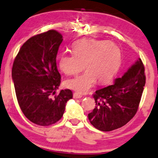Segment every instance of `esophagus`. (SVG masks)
Instances as JSON below:
<instances>
[{
	"instance_id": "34e87169",
	"label": "esophagus",
	"mask_w": 158,
	"mask_h": 158,
	"mask_svg": "<svg viewBox=\"0 0 158 158\" xmlns=\"http://www.w3.org/2000/svg\"><path fill=\"white\" fill-rule=\"evenodd\" d=\"M73 98H75V99H79V98H82V95H81V94H79L77 93H74L73 94Z\"/></svg>"
}]
</instances>
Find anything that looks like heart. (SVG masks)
<instances>
[{
    "instance_id": "obj_1",
    "label": "heart",
    "mask_w": 158,
    "mask_h": 158,
    "mask_svg": "<svg viewBox=\"0 0 158 158\" xmlns=\"http://www.w3.org/2000/svg\"><path fill=\"white\" fill-rule=\"evenodd\" d=\"M73 54H63L59 67L65 75H75L86 67L87 71L67 80L65 86L78 93H86L95 84L108 83L119 69L122 61L120 48L104 40L82 39L72 46Z\"/></svg>"
}]
</instances>
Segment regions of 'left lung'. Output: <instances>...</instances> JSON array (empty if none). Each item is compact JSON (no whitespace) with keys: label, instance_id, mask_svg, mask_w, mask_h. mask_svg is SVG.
Returning a JSON list of instances; mask_svg holds the SVG:
<instances>
[{"label":"left lung","instance_id":"obj_1","mask_svg":"<svg viewBox=\"0 0 158 158\" xmlns=\"http://www.w3.org/2000/svg\"><path fill=\"white\" fill-rule=\"evenodd\" d=\"M144 70L138 58L112 85L96 91L93 94L96 106L88 114L93 127L103 131H112L135 115L146 83Z\"/></svg>","mask_w":158,"mask_h":158}]
</instances>
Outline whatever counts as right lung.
Listing matches in <instances>:
<instances>
[{
	"instance_id": "right-lung-1",
	"label": "right lung",
	"mask_w": 158,
	"mask_h": 158,
	"mask_svg": "<svg viewBox=\"0 0 158 158\" xmlns=\"http://www.w3.org/2000/svg\"><path fill=\"white\" fill-rule=\"evenodd\" d=\"M62 35L49 30L31 37L21 46L13 63L12 77L16 97L23 114L37 125L49 126L64 114L73 97L70 89L60 90L56 57Z\"/></svg>"
}]
</instances>
